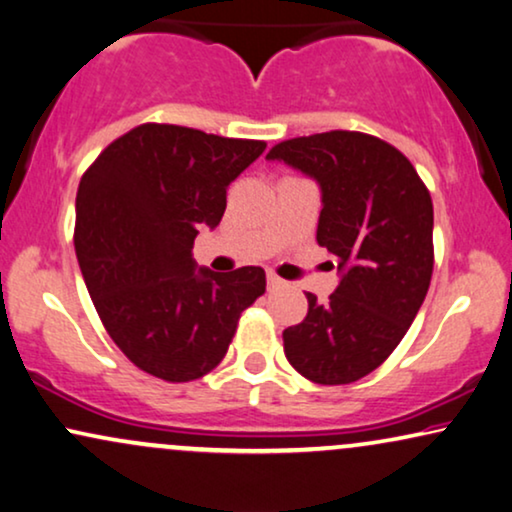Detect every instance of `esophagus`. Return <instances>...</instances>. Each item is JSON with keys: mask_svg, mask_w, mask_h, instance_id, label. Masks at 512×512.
Segmentation results:
<instances>
[{"mask_svg": "<svg viewBox=\"0 0 512 512\" xmlns=\"http://www.w3.org/2000/svg\"><path fill=\"white\" fill-rule=\"evenodd\" d=\"M267 285H269V290H274V288H281L283 281L276 274H271V271H269V274H267Z\"/></svg>", "mask_w": 512, "mask_h": 512, "instance_id": "34e87169", "label": "esophagus"}]
</instances>
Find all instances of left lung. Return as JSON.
Segmentation results:
<instances>
[{"mask_svg": "<svg viewBox=\"0 0 512 512\" xmlns=\"http://www.w3.org/2000/svg\"><path fill=\"white\" fill-rule=\"evenodd\" d=\"M320 189L316 241L337 260L327 302L283 332L302 377L351 384L391 356L424 304L433 274V201L405 154L356 131L285 140L267 154Z\"/></svg>", "mask_w": 512, "mask_h": 512, "instance_id": "8db88e82", "label": "left lung"}]
</instances>
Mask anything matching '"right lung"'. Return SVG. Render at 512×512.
Returning a JSON list of instances; mask_svg holds the SVG:
<instances>
[{"label": "right lung", "instance_id": "1", "mask_svg": "<svg viewBox=\"0 0 512 512\" xmlns=\"http://www.w3.org/2000/svg\"><path fill=\"white\" fill-rule=\"evenodd\" d=\"M267 145L196 128L142 124L79 182L74 248L95 311L124 356L166 381L220 365L241 311L267 290L262 267L217 274L192 255L227 189Z\"/></svg>", "mask_w": 512, "mask_h": 512}]
</instances>
